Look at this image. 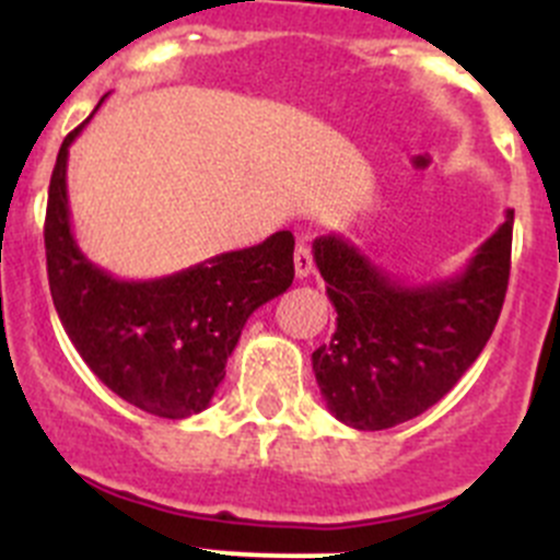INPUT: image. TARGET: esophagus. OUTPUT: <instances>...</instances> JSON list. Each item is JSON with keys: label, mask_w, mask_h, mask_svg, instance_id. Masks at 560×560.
<instances>
[{"label": "esophagus", "mask_w": 560, "mask_h": 560, "mask_svg": "<svg viewBox=\"0 0 560 560\" xmlns=\"http://www.w3.org/2000/svg\"><path fill=\"white\" fill-rule=\"evenodd\" d=\"M312 270H314L312 248H308L306 241H298V244H295V276H298V279H306Z\"/></svg>", "instance_id": "esophagus-1"}]
</instances>
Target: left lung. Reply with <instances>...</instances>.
I'll return each mask as SVG.
<instances>
[{
	"instance_id": "8db88e82",
	"label": "left lung",
	"mask_w": 560,
	"mask_h": 560,
	"mask_svg": "<svg viewBox=\"0 0 560 560\" xmlns=\"http://www.w3.org/2000/svg\"><path fill=\"white\" fill-rule=\"evenodd\" d=\"M512 224L515 211H506L460 273L431 284H404L347 235L314 241V262L338 316L312 365L336 420L385 431L431 409L457 385L504 306Z\"/></svg>"
}]
</instances>
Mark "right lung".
<instances>
[{
	"instance_id": "1",
	"label": "right lung",
	"mask_w": 560,
	"mask_h": 560,
	"mask_svg": "<svg viewBox=\"0 0 560 560\" xmlns=\"http://www.w3.org/2000/svg\"><path fill=\"white\" fill-rule=\"evenodd\" d=\"M89 118L67 135L50 175V298L78 354L105 387L149 415L184 420L211 404L248 316L292 284L295 238L281 230L162 279H116L78 248L70 224L67 156Z\"/></svg>"
}]
</instances>
